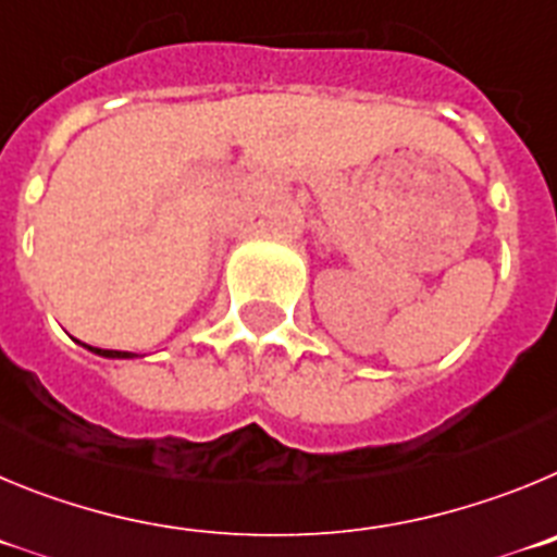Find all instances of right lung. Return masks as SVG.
Instances as JSON below:
<instances>
[{
	"mask_svg": "<svg viewBox=\"0 0 557 557\" xmlns=\"http://www.w3.org/2000/svg\"><path fill=\"white\" fill-rule=\"evenodd\" d=\"M88 352L99 355V358H113V360H127V358H138L135 352H122V349H99V347H88V344H83Z\"/></svg>",
	"mask_w": 557,
	"mask_h": 557,
	"instance_id": "obj_1",
	"label": "right lung"
}]
</instances>
